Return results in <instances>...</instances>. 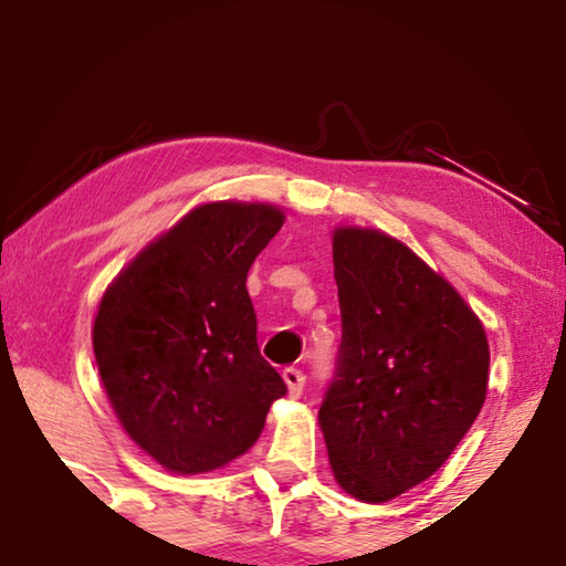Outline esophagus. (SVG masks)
<instances>
[{"instance_id":"obj_1","label":"esophagus","mask_w":566,"mask_h":566,"mask_svg":"<svg viewBox=\"0 0 566 566\" xmlns=\"http://www.w3.org/2000/svg\"><path fill=\"white\" fill-rule=\"evenodd\" d=\"M282 377L286 381V387H290V397H300L302 389H304V381H306L304 371L296 369V367H286L282 371Z\"/></svg>"}]
</instances>
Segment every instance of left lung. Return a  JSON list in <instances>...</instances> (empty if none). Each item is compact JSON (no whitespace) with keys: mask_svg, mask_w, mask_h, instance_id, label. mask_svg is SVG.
<instances>
[{"mask_svg":"<svg viewBox=\"0 0 566 566\" xmlns=\"http://www.w3.org/2000/svg\"><path fill=\"white\" fill-rule=\"evenodd\" d=\"M342 342L319 405L332 472L389 502L454 452L486 397L490 347L462 296L397 239L337 229Z\"/></svg>","mask_w":566,"mask_h":566,"instance_id":"obj_1","label":"left lung"}]
</instances>
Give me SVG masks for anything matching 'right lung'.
<instances>
[{
  "mask_svg": "<svg viewBox=\"0 0 566 566\" xmlns=\"http://www.w3.org/2000/svg\"><path fill=\"white\" fill-rule=\"evenodd\" d=\"M282 222L266 205L199 207L104 294L92 334L104 389L127 434L169 472L244 454L286 395L247 292L249 266Z\"/></svg>",
  "mask_w": 566,
  "mask_h": 566,
  "instance_id": "add662e5",
  "label": "right lung"
}]
</instances>
